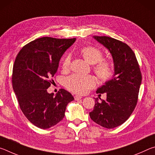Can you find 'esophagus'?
I'll use <instances>...</instances> for the list:
<instances>
[{
    "label": "esophagus",
    "mask_w": 155,
    "mask_h": 155,
    "mask_svg": "<svg viewBox=\"0 0 155 155\" xmlns=\"http://www.w3.org/2000/svg\"><path fill=\"white\" fill-rule=\"evenodd\" d=\"M81 98H82V97H81V96H78V95H75L74 96L75 101H79V100H81Z\"/></svg>",
    "instance_id": "obj_1"
}]
</instances>
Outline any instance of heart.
Instances as JSON below:
<instances>
[{"mask_svg": "<svg viewBox=\"0 0 155 155\" xmlns=\"http://www.w3.org/2000/svg\"><path fill=\"white\" fill-rule=\"evenodd\" d=\"M80 53L90 64H94V71L102 81H109L114 77V66L111 61L103 59L104 53L101 49L95 46H87L81 48ZM71 56L65 54L61 59V68L68 70L71 64ZM96 85L95 78L91 75L73 74L65 80V86L73 93L85 94Z\"/></svg>", "mask_w": 155, "mask_h": 155, "instance_id": "obj_1", "label": "heart"}]
</instances>
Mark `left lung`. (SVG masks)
Segmentation results:
<instances>
[{"mask_svg":"<svg viewBox=\"0 0 155 155\" xmlns=\"http://www.w3.org/2000/svg\"><path fill=\"white\" fill-rule=\"evenodd\" d=\"M106 47L114 59L115 74L111 80L99 87L97 94H107V100L98 103L90 113L91 119L107 128L122 124L134 111L138 101L141 72L133 50L122 41L107 36H94Z\"/></svg>","mask_w":155,"mask_h":155,"instance_id":"1","label":"left lung"}]
</instances>
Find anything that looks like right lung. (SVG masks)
Wrapping results in <instances>:
<instances>
[{
	"mask_svg": "<svg viewBox=\"0 0 155 155\" xmlns=\"http://www.w3.org/2000/svg\"><path fill=\"white\" fill-rule=\"evenodd\" d=\"M76 38H38L26 44L18 52L12 72V85L20 109L29 122L46 129L65 116L67 104L74 98L60 89L56 96L47 89L53 82L59 60Z\"/></svg>",
	"mask_w": 155,
	"mask_h": 155,
	"instance_id": "obj_1",
	"label": "right lung"
}]
</instances>
